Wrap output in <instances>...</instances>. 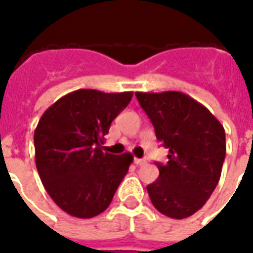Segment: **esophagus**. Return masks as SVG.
I'll list each match as a JSON object with an SVG mask.
<instances>
[{
	"mask_svg": "<svg viewBox=\"0 0 253 253\" xmlns=\"http://www.w3.org/2000/svg\"><path fill=\"white\" fill-rule=\"evenodd\" d=\"M133 163L136 165H142V164H145L147 161L144 160V159H137V157H136V159H134V160H133Z\"/></svg>",
	"mask_w": 253,
	"mask_h": 253,
	"instance_id": "esophagus-1",
	"label": "esophagus"
}]
</instances>
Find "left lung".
Masks as SVG:
<instances>
[{
    "mask_svg": "<svg viewBox=\"0 0 253 253\" xmlns=\"http://www.w3.org/2000/svg\"><path fill=\"white\" fill-rule=\"evenodd\" d=\"M165 147L168 163H155L159 178L147 187L152 204L172 219L200 210L217 185L225 159V132L206 106L181 92H136Z\"/></svg>",
    "mask_w": 253,
    "mask_h": 253,
    "instance_id": "8db88e82",
    "label": "left lung"
}]
</instances>
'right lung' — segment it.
<instances>
[{"instance_id": "1", "label": "right lung", "mask_w": 253, "mask_h": 253, "mask_svg": "<svg viewBox=\"0 0 253 253\" xmlns=\"http://www.w3.org/2000/svg\"><path fill=\"white\" fill-rule=\"evenodd\" d=\"M133 92L79 89L43 112L34 130L36 167L43 187L66 213L90 219L109 207L133 161L102 152L100 142Z\"/></svg>"}]
</instances>
